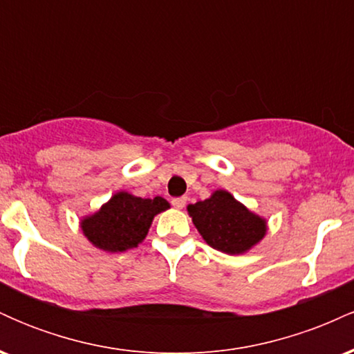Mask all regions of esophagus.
Masks as SVG:
<instances>
[{"instance_id":"esophagus-1","label":"esophagus","mask_w":354,"mask_h":354,"mask_svg":"<svg viewBox=\"0 0 354 354\" xmlns=\"http://www.w3.org/2000/svg\"><path fill=\"white\" fill-rule=\"evenodd\" d=\"M173 206L176 209H183L185 208V205H186V198L185 196H181V198H173Z\"/></svg>"}]
</instances>
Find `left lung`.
<instances>
[{
    "label": "left lung",
    "instance_id": "obj_1",
    "mask_svg": "<svg viewBox=\"0 0 354 354\" xmlns=\"http://www.w3.org/2000/svg\"><path fill=\"white\" fill-rule=\"evenodd\" d=\"M188 214L213 250L243 254L266 236L268 221L248 209L230 191L216 189L205 201L188 205Z\"/></svg>",
    "mask_w": 354,
    "mask_h": 354
}]
</instances>
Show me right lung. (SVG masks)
<instances>
[{
  "label": "right lung",
  "instance_id": "add662e5",
  "mask_svg": "<svg viewBox=\"0 0 354 354\" xmlns=\"http://www.w3.org/2000/svg\"><path fill=\"white\" fill-rule=\"evenodd\" d=\"M169 208L165 198H140L118 191L96 213L83 216L81 231L93 246L106 253L133 250L148 234L156 214Z\"/></svg>",
  "mask_w": 354,
  "mask_h": 354
}]
</instances>
